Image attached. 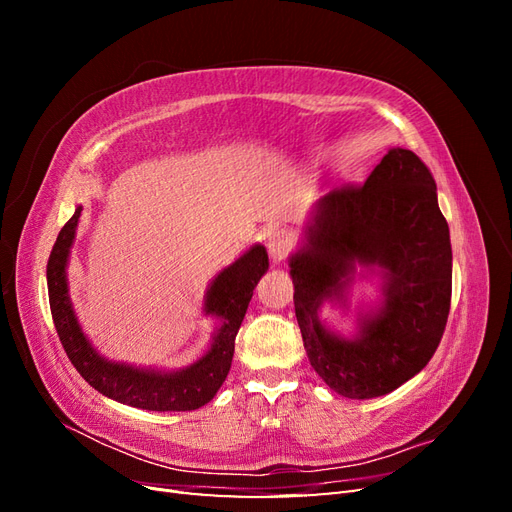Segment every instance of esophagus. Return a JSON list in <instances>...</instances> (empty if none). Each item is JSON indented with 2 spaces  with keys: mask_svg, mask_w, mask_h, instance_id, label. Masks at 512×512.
I'll list each match as a JSON object with an SVG mask.
<instances>
[{
  "mask_svg": "<svg viewBox=\"0 0 512 512\" xmlns=\"http://www.w3.org/2000/svg\"><path fill=\"white\" fill-rule=\"evenodd\" d=\"M294 245V235L286 228H273L267 235V250L273 260H284Z\"/></svg>",
  "mask_w": 512,
  "mask_h": 512,
  "instance_id": "34e87169",
  "label": "esophagus"
}]
</instances>
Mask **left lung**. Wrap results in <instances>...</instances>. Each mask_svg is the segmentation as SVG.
I'll return each instance as SVG.
<instances>
[{
	"label": "left lung",
	"mask_w": 512,
	"mask_h": 512,
	"mask_svg": "<svg viewBox=\"0 0 512 512\" xmlns=\"http://www.w3.org/2000/svg\"><path fill=\"white\" fill-rule=\"evenodd\" d=\"M359 266L379 269L383 299L360 310L346 338L319 312L349 306ZM288 267L307 359L335 393L371 399L408 382L440 344L453 290L451 235L429 168L393 147L363 185L324 194Z\"/></svg>",
	"instance_id": "1"
}]
</instances>
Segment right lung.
Returning a JSON list of instances; mask_svg holds the SVG:
<instances>
[{
    "label": "right lung",
    "instance_id": "add662e5",
    "mask_svg": "<svg viewBox=\"0 0 512 512\" xmlns=\"http://www.w3.org/2000/svg\"><path fill=\"white\" fill-rule=\"evenodd\" d=\"M81 211L83 207H76L72 218L59 230L49 265H46L51 314L68 359L98 393L119 401V404L153 412H188L209 404L230 371L235 337L247 305L252 301L254 288L269 269L267 250L256 243L230 267L215 275L205 294L203 312L218 318L220 327L211 339L209 350L198 361L175 371L134 367L104 359L91 346L74 314L66 269Z\"/></svg>",
    "mask_w": 512,
    "mask_h": 512
}]
</instances>
